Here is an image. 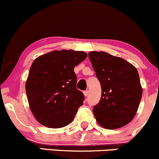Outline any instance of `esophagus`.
<instances>
[{"instance_id":"34e87169","label":"esophagus","mask_w":159,"mask_h":159,"mask_svg":"<svg viewBox=\"0 0 159 159\" xmlns=\"http://www.w3.org/2000/svg\"><path fill=\"white\" fill-rule=\"evenodd\" d=\"M84 95L85 96H87L89 95V91L88 90H86V91H84Z\"/></svg>"}]
</instances>
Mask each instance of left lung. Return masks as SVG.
<instances>
[{
	"label": "left lung",
	"instance_id": "1",
	"mask_svg": "<svg viewBox=\"0 0 159 159\" xmlns=\"http://www.w3.org/2000/svg\"><path fill=\"white\" fill-rule=\"evenodd\" d=\"M88 55L102 87L101 99L93 110L96 121L107 129L127 125L135 116L143 93L138 70L108 53L90 52Z\"/></svg>",
	"mask_w": 159,
	"mask_h": 159
}]
</instances>
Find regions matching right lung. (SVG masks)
Wrapping results in <instances>:
<instances>
[{"mask_svg": "<svg viewBox=\"0 0 159 159\" xmlns=\"http://www.w3.org/2000/svg\"><path fill=\"white\" fill-rule=\"evenodd\" d=\"M87 57L78 51H53L33 62L25 90L30 111L40 124L59 129L73 120L84 99L76 88L74 68Z\"/></svg>", "mask_w": 159, "mask_h": 159, "instance_id": "right-lung-1", "label": "right lung"}]
</instances>
